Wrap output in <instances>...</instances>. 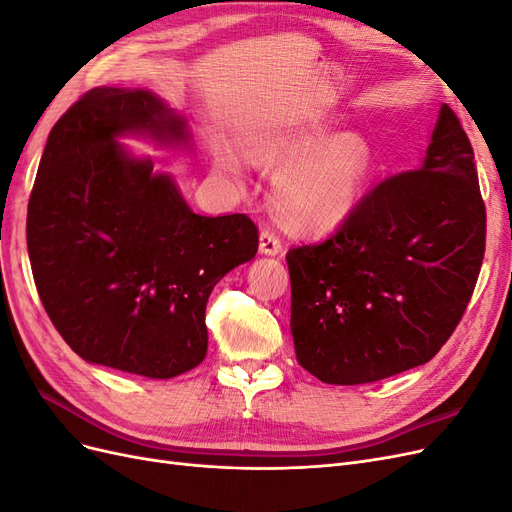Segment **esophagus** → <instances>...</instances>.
Returning a JSON list of instances; mask_svg holds the SVG:
<instances>
[{
    "mask_svg": "<svg viewBox=\"0 0 512 512\" xmlns=\"http://www.w3.org/2000/svg\"><path fill=\"white\" fill-rule=\"evenodd\" d=\"M282 250H284L282 239L275 235V230L262 228V232H260V252L267 254V256H275V254H282Z\"/></svg>",
    "mask_w": 512,
    "mask_h": 512,
    "instance_id": "esophagus-1",
    "label": "esophagus"
}]
</instances>
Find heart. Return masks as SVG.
<instances>
[{
	"label": "heart",
	"mask_w": 512,
	"mask_h": 512,
	"mask_svg": "<svg viewBox=\"0 0 512 512\" xmlns=\"http://www.w3.org/2000/svg\"><path fill=\"white\" fill-rule=\"evenodd\" d=\"M327 128L309 123L290 134L269 138L252 149L262 166H280L273 183L275 207L282 218L307 232H327L344 224L367 190L374 153L359 134H335L322 142ZM222 173L237 177L232 153L218 156Z\"/></svg>",
	"instance_id": "1"
}]
</instances>
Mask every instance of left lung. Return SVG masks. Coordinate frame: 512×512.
<instances>
[{"label":"left lung","instance_id":"left-lung-1","mask_svg":"<svg viewBox=\"0 0 512 512\" xmlns=\"http://www.w3.org/2000/svg\"><path fill=\"white\" fill-rule=\"evenodd\" d=\"M485 235L474 149L444 104L421 166L374 185L329 239L288 250L301 367L365 384L433 359L466 314Z\"/></svg>","mask_w":512,"mask_h":512}]
</instances>
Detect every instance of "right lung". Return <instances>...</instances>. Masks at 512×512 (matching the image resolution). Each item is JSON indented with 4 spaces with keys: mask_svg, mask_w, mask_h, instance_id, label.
Listing matches in <instances>:
<instances>
[{
    "mask_svg": "<svg viewBox=\"0 0 512 512\" xmlns=\"http://www.w3.org/2000/svg\"><path fill=\"white\" fill-rule=\"evenodd\" d=\"M188 141L151 91L96 87L46 141L27 205V252L40 301L85 359L175 378L207 354L213 286L258 252L245 213H194L168 175L134 160L121 134Z\"/></svg>",
    "mask_w": 512,
    "mask_h": 512,
    "instance_id": "obj_1",
    "label": "right lung"
}]
</instances>
